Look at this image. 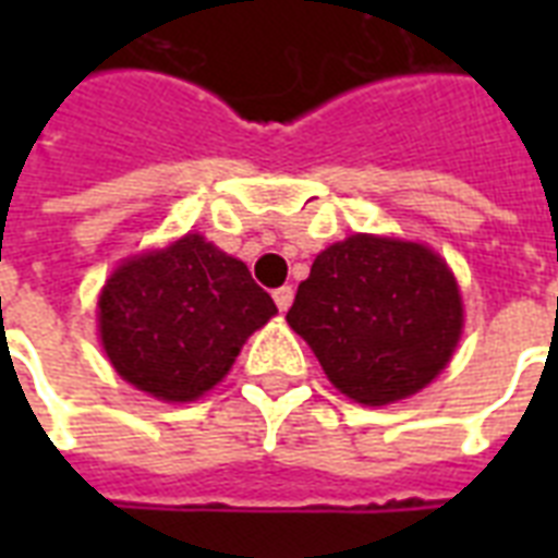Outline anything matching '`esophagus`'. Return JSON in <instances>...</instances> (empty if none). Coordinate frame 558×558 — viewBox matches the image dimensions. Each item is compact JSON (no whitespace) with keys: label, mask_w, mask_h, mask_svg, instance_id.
Instances as JSON below:
<instances>
[{"label":"esophagus","mask_w":558,"mask_h":558,"mask_svg":"<svg viewBox=\"0 0 558 558\" xmlns=\"http://www.w3.org/2000/svg\"><path fill=\"white\" fill-rule=\"evenodd\" d=\"M275 295V304H278L280 313H287L289 306H292V298H295V292H292V287H280L271 292Z\"/></svg>","instance_id":"1"}]
</instances>
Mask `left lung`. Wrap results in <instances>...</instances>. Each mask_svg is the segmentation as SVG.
Listing matches in <instances>:
<instances>
[{
    "label": "left lung",
    "instance_id": "obj_1",
    "mask_svg": "<svg viewBox=\"0 0 558 558\" xmlns=\"http://www.w3.org/2000/svg\"><path fill=\"white\" fill-rule=\"evenodd\" d=\"M287 322L341 393L388 405L446 367L463 306L454 275L432 248L353 234L315 257Z\"/></svg>",
    "mask_w": 558,
    "mask_h": 558
}]
</instances>
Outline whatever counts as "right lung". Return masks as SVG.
<instances>
[{"label": "right lung", "mask_w": 558, "mask_h": 558, "mask_svg": "<svg viewBox=\"0 0 558 558\" xmlns=\"http://www.w3.org/2000/svg\"><path fill=\"white\" fill-rule=\"evenodd\" d=\"M98 306L112 367L168 402L214 388L245 339L278 313L245 263L199 234L118 266Z\"/></svg>", "instance_id": "add662e5"}]
</instances>
